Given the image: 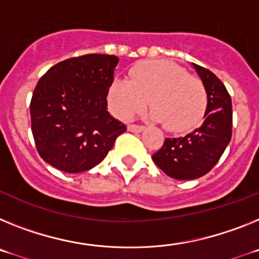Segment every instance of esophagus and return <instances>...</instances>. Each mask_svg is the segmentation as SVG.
<instances>
[{
	"label": "esophagus",
	"instance_id": "obj_1",
	"mask_svg": "<svg viewBox=\"0 0 259 259\" xmlns=\"http://www.w3.org/2000/svg\"><path fill=\"white\" fill-rule=\"evenodd\" d=\"M127 129H129V132L133 133H141L145 130V126H143V125H134V123H130L129 126H127Z\"/></svg>",
	"mask_w": 259,
	"mask_h": 259
}]
</instances>
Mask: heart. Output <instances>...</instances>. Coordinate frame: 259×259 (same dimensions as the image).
I'll list each match as a JSON object with an SVG mask.
<instances>
[{
  "label": "heart",
  "instance_id": "obj_1",
  "mask_svg": "<svg viewBox=\"0 0 259 259\" xmlns=\"http://www.w3.org/2000/svg\"><path fill=\"white\" fill-rule=\"evenodd\" d=\"M130 80L116 78L108 90V103L121 120H130L147 105L150 117L170 132L197 126L207 108L203 82L170 61H143L130 70Z\"/></svg>",
  "mask_w": 259,
  "mask_h": 259
}]
</instances>
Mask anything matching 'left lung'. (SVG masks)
<instances>
[{"instance_id":"8db88e82","label":"left lung","mask_w":259,"mask_h":259,"mask_svg":"<svg viewBox=\"0 0 259 259\" xmlns=\"http://www.w3.org/2000/svg\"><path fill=\"white\" fill-rule=\"evenodd\" d=\"M207 90L204 121L194 132L179 138H165L152 160L176 180H194L210 172L232 137V100L223 82L212 71L193 64Z\"/></svg>"}]
</instances>
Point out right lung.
<instances>
[{"label": "right lung", "instance_id": "obj_1", "mask_svg": "<svg viewBox=\"0 0 259 259\" xmlns=\"http://www.w3.org/2000/svg\"><path fill=\"white\" fill-rule=\"evenodd\" d=\"M116 56L84 55L58 62L36 84L31 129L40 156L52 167L79 173L98 165L126 126L108 112Z\"/></svg>", "mask_w": 259, "mask_h": 259}]
</instances>
